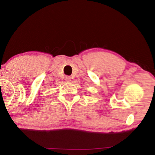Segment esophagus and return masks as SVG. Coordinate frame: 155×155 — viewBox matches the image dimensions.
Here are the masks:
<instances>
[{
	"mask_svg": "<svg viewBox=\"0 0 155 155\" xmlns=\"http://www.w3.org/2000/svg\"><path fill=\"white\" fill-rule=\"evenodd\" d=\"M71 76H65V81H66V82H69V81H71Z\"/></svg>",
	"mask_w": 155,
	"mask_h": 155,
	"instance_id": "34e87169",
	"label": "esophagus"
}]
</instances>
